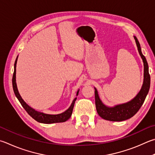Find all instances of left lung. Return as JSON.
I'll return each instance as SVG.
<instances>
[{"label":"left lung","mask_w":155,"mask_h":155,"mask_svg":"<svg viewBox=\"0 0 155 155\" xmlns=\"http://www.w3.org/2000/svg\"><path fill=\"white\" fill-rule=\"evenodd\" d=\"M134 38L136 40L138 52L142 59L143 62H144V78L142 87L138 94L130 102L116 106L113 108H108L103 104L98 96L97 89L95 88V102L97 114H99L100 117L105 120H111V121H122V120H127L133 117L141 108L146 99V95L148 94L149 89H150V77L148 72L147 61H146L144 55L142 53L139 41H137L136 36H134Z\"/></svg>","instance_id":"1"}]
</instances>
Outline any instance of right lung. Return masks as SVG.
I'll return each instance as SVG.
<instances>
[{"instance_id": "1", "label": "right lung", "mask_w": 155, "mask_h": 155, "mask_svg": "<svg viewBox=\"0 0 155 155\" xmlns=\"http://www.w3.org/2000/svg\"><path fill=\"white\" fill-rule=\"evenodd\" d=\"M18 57H17L15 61V64H14V72H13V78H12L13 89L14 93H15V96L19 101V102H20L21 106H23V108L25 109V110L28 112V114L30 116L32 117L34 119L36 120V121H38L39 123H46V124H50V123H62V122H65L67 120L69 119L70 117H71L72 115L73 108H74V103H75L76 100H77V98H74V100H73L71 106H70V108L67 110L66 111H65L61 114H55V115L47 114L42 113V112L36 111L32 108H30V107L28 104H26V103L22 100V98L21 97L20 95H19L18 92V88H17V85L15 82L16 64H17V60H18ZM78 91L77 92V94L78 95Z\"/></svg>"}]
</instances>
